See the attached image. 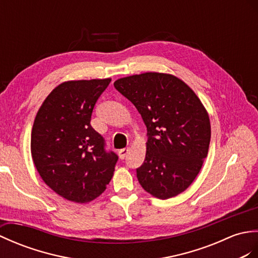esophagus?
<instances>
[{
    "label": "esophagus",
    "mask_w": 258,
    "mask_h": 258,
    "mask_svg": "<svg viewBox=\"0 0 258 258\" xmlns=\"http://www.w3.org/2000/svg\"><path fill=\"white\" fill-rule=\"evenodd\" d=\"M128 149H121V150H119V152H118V156H119V158L120 159H124L125 158V156H127L128 154Z\"/></svg>",
    "instance_id": "obj_1"
}]
</instances>
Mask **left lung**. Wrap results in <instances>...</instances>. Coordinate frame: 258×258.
Here are the masks:
<instances>
[{
  "label": "left lung",
  "instance_id": "8db88e82",
  "mask_svg": "<svg viewBox=\"0 0 258 258\" xmlns=\"http://www.w3.org/2000/svg\"><path fill=\"white\" fill-rule=\"evenodd\" d=\"M147 127L146 159L137 177L152 197L185 191L201 170L211 140L209 113L188 86L170 74L145 73L113 83Z\"/></svg>",
  "mask_w": 258,
  "mask_h": 258
}]
</instances>
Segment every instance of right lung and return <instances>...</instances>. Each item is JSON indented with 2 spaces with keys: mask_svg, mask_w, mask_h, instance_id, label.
<instances>
[{
  "mask_svg": "<svg viewBox=\"0 0 258 258\" xmlns=\"http://www.w3.org/2000/svg\"><path fill=\"white\" fill-rule=\"evenodd\" d=\"M111 78L70 81L44 100L31 136L33 162L43 181L68 201L88 203L106 190L118 156L91 127L94 107Z\"/></svg>",
  "mask_w": 258,
  "mask_h": 258,
  "instance_id": "right-lung-1",
  "label": "right lung"
}]
</instances>
